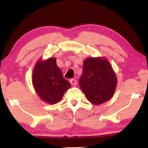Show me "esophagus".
<instances>
[{
	"instance_id": "1",
	"label": "esophagus",
	"mask_w": 148,
	"mask_h": 148,
	"mask_svg": "<svg viewBox=\"0 0 148 148\" xmlns=\"http://www.w3.org/2000/svg\"><path fill=\"white\" fill-rule=\"evenodd\" d=\"M70 83L72 85H73V86H76V85L77 84V81L75 79H71Z\"/></svg>"
}]
</instances>
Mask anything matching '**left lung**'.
<instances>
[{
  "mask_svg": "<svg viewBox=\"0 0 148 148\" xmlns=\"http://www.w3.org/2000/svg\"><path fill=\"white\" fill-rule=\"evenodd\" d=\"M79 86L88 100L100 104L112 98L116 86V77L105 58H88L84 62Z\"/></svg>",
  "mask_w": 148,
  "mask_h": 148,
  "instance_id": "obj_1",
  "label": "left lung"
}]
</instances>
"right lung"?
Returning <instances> with one entry per match:
<instances>
[{"label":"right lung","mask_w":148,"mask_h":148,"mask_svg":"<svg viewBox=\"0 0 148 148\" xmlns=\"http://www.w3.org/2000/svg\"><path fill=\"white\" fill-rule=\"evenodd\" d=\"M33 85L40 98L53 104L61 100L64 92L71 87L56 65V59L51 58L36 64L33 74Z\"/></svg>","instance_id":"obj_1"}]
</instances>
